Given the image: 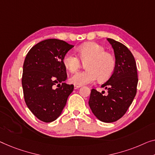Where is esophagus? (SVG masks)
<instances>
[{
	"mask_svg": "<svg viewBox=\"0 0 155 155\" xmlns=\"http://www.w3.org/2000/svg\"><path fill=\"white\" fill-rule=\"evenodd\" d=\"M74 89H75V90H77V89H78V88H79V87H81V86H80V85H74Z\"/></svg>",
	"mask_w": 155,
	"mask_h": 155,
	"instance_id": "esophagus-1",
	"label": "esophagus"
}]
</instances>
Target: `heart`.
Listing matches in <instances>:
<instances>
[{
	"label": "heart",
	"mask_w": 155,
	"mask_h": 155,
	"mask_svg": "<svg viewBox=\"0 0 155 155\" xmlns=\"http://www.w3.org/2000/svg\"><path fill=\"white\" fill-rule=\"evenodd\" d=\"M78 58L73 53L68 52L64 55V66L71 71L76 72L81 68V62L86 63V70L78 71L70 78V81L77 85H87L95 81L97 78L104 81L111 77L115 68L114 55L105 51V48L95 42H87L81 45L77 49Z\"/></svg>",
	"instance_id": "heart-1"
}]
</instances>
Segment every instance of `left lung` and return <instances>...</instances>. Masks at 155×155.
Returning a JSON list of instances; mask_svg holds the SVG:
<instances>
[{"mask_svg": "<svg viewBox=\"0 0 155 155\" xmlns=\"http://www.w3.org/2000/svg\"><path fill=\"white\" fill-rule=\"evenodd\" d=\"M115 58V70L107 82L101 85L107 95L92 89L90 108L100 121L113 122L123 116L137 94L138 74L134 57L128 48L113 39L107 38Z\"/></svg>", "mask_w": 155, "mask_h": 155, "instance_id": "left-lung-1", "label": "left lung"}]
</instances>
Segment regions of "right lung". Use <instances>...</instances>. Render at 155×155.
Listing matches in <instances>:
<instances>
[{
    "label": "right lung",
    "instance_id": "add662e5",
    "mask_svg": "<svg viewBox=\"0 0 155 155\" xmlns=\"http://www.w3.org/2000/svg\"><path fill=\"white\" fill-rule=\"evenodd\" d=\"M73 47L64 41L48 39L35 45L26 55L22 75L24 100L41 121L55 120L73 91V85L64 83L67 73L63 63L64 55Z\"/></svg>",
    "mask_w": 155,
    "mask_h": 155
}]
</instances>
